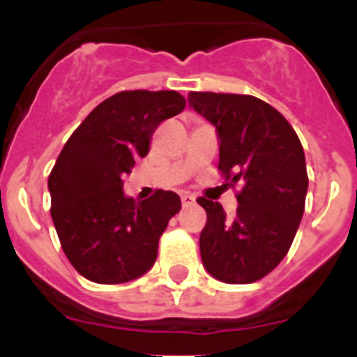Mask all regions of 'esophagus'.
<instances>
[{"instance_id": "obj_1", "label": "esophagus", "mask_w": 357, "mask_h": 357, "mask_svg": "<svg viewBox=\"0 0 357 357\" xmlns=\"http://www.w3.org/2000/svg\"><path fill=\"white\" fill-rule=\"evenodd\" d=\"M181 198H182V206H184V207L193 206L195 202H197V198H195L191 193H182Z\"/></svg>"}]
</instances>
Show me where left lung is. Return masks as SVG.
Segmentation results:
<instances>
[{"instance_id":"left-lung-1","label":"left lung","mask_w":357,"mask_h":357,"mask_svg":"<svg viewBox=\"0 0 357 357\" xmlns=\"http://www.w3.org/2000/svg\"><path fill=\"white\" fill-rule=\"evenodd\" d=\"M188 102L216 130L220 172L243 184L234 218L218 202L198 198L207 213L202 263L227 284L255 282L284 259L301 225L307 193L304 148L284 116L259 98L189 93Z\"/></svg>"}]
</instances>
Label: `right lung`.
Wrapping results in <instances>:
<instances>
[{"instance_id": "add662e5", "label": "right lung", "mask_w": 357, "mask_h": 357, "mask_svg": "<svg viewBox=\"0 0 357 357\" xmlns=\"http://www.w3.org/2000/svg\"><path fill=\"white\" fill-rule=\"evenodd\" d=\"M184 107L176 91H121L100 103L62 148L48 178L52 218L66 257L85 279L121 284L155 263L181 197L157 189L135 202L123 191V176L148 155L160 123Z\"/></svg>"}]
</instances>
